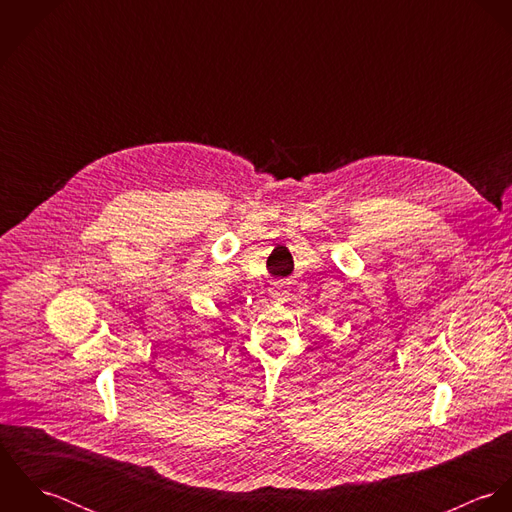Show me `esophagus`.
<instances>
[{"label": "esophagus", "mask_w": 512, "mask_h": 512, "mask_svg": "<svg viewBox=\"0 0 512 512\" xmlns=\"http://www.w3.org/2000/svg\"><path fill=\"white\" fill-rule=\"evenodd\" d=\"M286 293H288V290H286L284 286H278L272 295H274V297H278V299H284V297H286Z\"/></svg>", "instance_id": "obj_1"}]
</instances>
